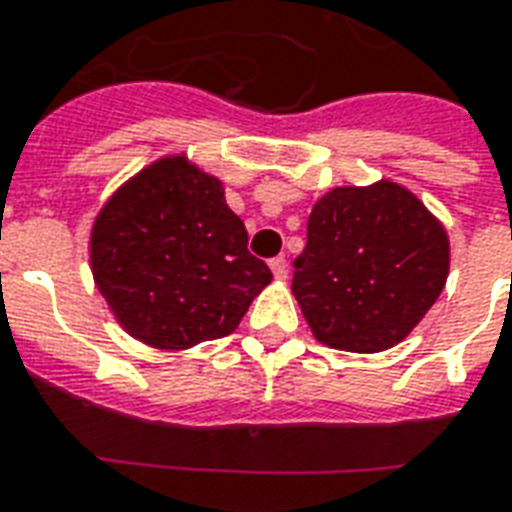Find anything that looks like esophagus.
<instances>
[{
	"instance_id": "34e87169",
	"label": "esophagus",
	"mask_w": 512,
	"mask_h": 512,
	"mask_svg": "<svg viewBox=\"0 0 512 512\" xmlns=\"http://www.w3.org/2000/svg\"><path fill=\"white\" fill-rule=\"evenodd\" d=\"M268 266H271V271H274L276 279H287V260H285V257H274V260H271Z\"/></svg>"
}]
</instances>
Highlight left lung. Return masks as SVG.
I'll return each instance as SVG.
<instances>
[{"label":"left lung","mask_w":512,"mask_h":512,"mask_svg":"<svg viewBox=\"0 0 512 512\" xmlns=\"http://www.w3.org/2000/svg\"><path fill=\"white\" fill-rule=\"evenodd\" d=\"M448 230L391 179L317 200L295 260L293 295L314 339L382 352L407 339L448 282Z\"/></svg>","instance_id":"left-lung-1"}]
</instances>
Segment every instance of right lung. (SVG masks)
Listing matches in <instances>:
<instances>
[{
  "instance_id": "1",
  "label": "right lung",
  "mask_w": 512,
  "mask_h": 512,
  "mask_svg": "<svg viewBox=\"0 0 512 512\" xmlns=\"http://www.w3.org/2000/svg\"><path fill=\"white\" fill-rule=\"evenodd\" d=\"M225 187L187 154L160 157L102 203L89 236L94 285L132 339L189 350L233 333L271 271L246 249Z\"/></svg>"
}]
</instances>
